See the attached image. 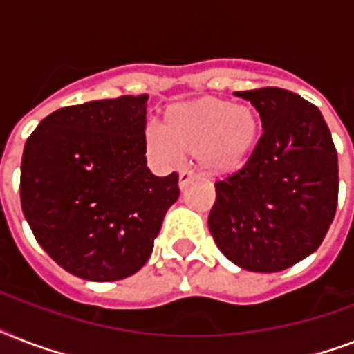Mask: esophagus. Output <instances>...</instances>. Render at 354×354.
<instances>
[{"mask_svg":"<svg viewBox=\"0 0 354 354\" xmlns=\"http://www.w3.org/2000/svg\"><path fill=\"white\" fill-rule=\"evenodd\" d=\"M194 180V172L193 171H187V169H185V171H182L180 172V178H178V183H180V189H185L189 185V183L193 182Z\"/></svg>","mask_w":354,"mask_h":354,"instance_id":"obj_1","label":"esophagus"}]
</instances>
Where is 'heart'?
Listing matches in <instances>:
<instances>
[{"mask_svg":"<svg viewBox=\"0 0 354 354\" xmlns=\"http://www.w3.org/2000/svg\"><path fill=\"white\" fill-rule=\"evenodd\" d=\"M145 139L161 161L174 163L182 154H196L207 171L233 172L255 150L259 118L250 104L204 97L169 108L163 128L150 124Z\"/></svg>","mask_w":354,"mask_h":354,"instance_id":"b5f03b06","label":"heart"}]
</instances>
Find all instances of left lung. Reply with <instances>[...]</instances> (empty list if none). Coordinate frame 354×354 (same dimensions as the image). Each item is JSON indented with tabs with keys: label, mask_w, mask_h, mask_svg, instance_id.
I'll list each match as a JSON object with an SVG mask.
<instances>
[{
	"label": "left lung",
	"mask_w": 354,
	"mask_h": 354,
	"mask_svg": "<svg viewBox=\"0 0 354 354\" xmlns=\"http://www.w3.org/2000/svg\"><path fill=\"white\" fill-rule=\"evenodd\" d=\"M263 136L246 165L215 183L209 232L232 263L281 272L316 252L338 205V156L318 108L281 88L235 91Z\"/></svg>",
	"instance_id": "obj_1"
}]
</instances>
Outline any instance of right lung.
<instances>
[{"label": "right lung", "instance_id": "obj_1", "mask_svg": "<svg viewBox=\"0 0 354 354\" xmlns=\"http://www.w3.org/2000/svg\"><path fill=\"white\" fill-rule=\"evenodd\" d=\"M149 95L60 108L36 127L21 158V209L47 255L88 281L130 277L149 261L178 174L147 167Z\"/></svg>", "mask_w": 354, "mask_h": 354}]
</instances>
